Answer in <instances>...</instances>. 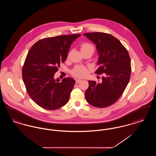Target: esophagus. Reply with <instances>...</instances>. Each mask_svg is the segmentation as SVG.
I'll use <instances>...</instances> for the list:
<instances>
[{
	"mask_svg": "<svg viewBox=\"0 0 156 156\" xmlns=\"http://www.w3.org/2000/svg\"><path fill=\"white\" fill-rule=\"evenodd\" d=\"M81 81V79H76V80H75V82H76V83H79Z\"/></svg>",
	"mask_w": 156,
	"mask_h": 156,
	"instance_id": "34e87169",
	"label": "esophagus"
}]
</instances>
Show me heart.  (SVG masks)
<instances>
[{
	"instance_id": "b5f03b06",
	"label": "heart",
	"mask_w": 156,
	"mask_h": 156,
	"mask_svg": "<svg viewBox=\"0 0 156 156\" xmlns=\"http://www.w3.org/2000/svg\"><path fill=\"white\" fill-rule=\"evenodd\" d=\"M81 52L90 51L94 52L95 48L94 45L88 42H83L80 45ZM88 72V68L82 66H76L71 71V74L75 77L82 78L86 76Z\"/></svg>"
}]
</instances>
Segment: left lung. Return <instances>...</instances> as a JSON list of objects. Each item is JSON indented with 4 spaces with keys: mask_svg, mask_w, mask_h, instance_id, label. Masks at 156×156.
I'll return each instance as SVG.
<instances>
[{
    "mask_svg": "<svg viewBox=\"0 0 156 156\" xmlns=\"http://www.w3.org/2000/svg\"><path fill=\"white\" fill-rule=\"evenodd\" d=\"M83 34L96 45L99 53V67L95 73L104 74L101 82L89 81L86 100L97 108L108 107L118 101L130 80L132 68L129 52L119 40L110 34L94 32Z\"/></svg>",
    "mask_w": 156,
    "mask_h": 156,
    "instance_id": "1",
    "label": "left lung"
}]
</instances>
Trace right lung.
Here are the masks:
<instances>
[{
	"mask_svg": "<svg viewBox=\"0 0 156 156\" xmlns=\"http://www.w3.org/2000/svg\"><path fill=\"white\" fill-rule=\"evenodd\" d=\"M80 34L47 37L29 51L22 68L23 80L31 99L47 110H56L68 103L74 80L54 79L60 63L67 58L73 42Z\"/></svg>",
	"mask_w": 156,
	"mask_h": 156,
	"instance_id": "right-lung-1",
	"label": "right lung"
}]
</instances>
